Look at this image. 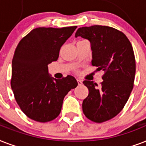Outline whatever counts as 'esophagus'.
<instances>
[{"mask_svg":"<svg viewBox=\"0 0 146 146\" xmlns=\"http://www.w3.org/2000/svg\"><path fill=\"white\" fill-rule=\"evenodd\" d=\"M77 81H78V85H81V84H82V81H81V80H80V79H77Z\"/></svg>","mask_w":146,"mask_h":146,"instance_id":"34e87169","label":"esophagus"}]
</instances>
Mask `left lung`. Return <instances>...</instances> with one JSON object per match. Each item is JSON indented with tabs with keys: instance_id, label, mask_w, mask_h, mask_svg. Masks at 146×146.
I'll return each instance as SVG.
<instances>
[{
	"instance_id": "1",
	"label": "left lung",
	"mask_w": 146,
	"mask_h": 146,
	"mask_svg": "<svg viewBox=\"0 0 146 146\" xmlns=\"http://www.w3.org/2000/svg\"><path fill=\"white\" fill-rule=\"evenodd\" d=\"M91 42L93 66L104 72V81L97 83L85 80L88 96L83 100L84 114L90 120L103 123L121 111L133 88L135 59L133 46L121 31L107 26L94 25L81 27L75 37Z\"/></svg>"
}]
</instances>
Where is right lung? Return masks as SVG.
Listing matches in <instances>:
<instances>
[{
    "mask_svg": "<svg viewBox=\"0 0 146 146\" xmlns=\"http://www.w3.org/2000/svg\"><path fill=\"white\" fill-rule=\"evenodd\" d=\"M76 28H36L16 48L11 88L21 110L35 121L46 123L55 119L65 95L78 85L73 76L58 80L48 72V65L57 60L61 47Z\"/></svg>",
    "mask_w": 146,
    "mask_h": 146,
    "instance_id": "add662e5",
    "label": "right lung"
}]
</instances>
